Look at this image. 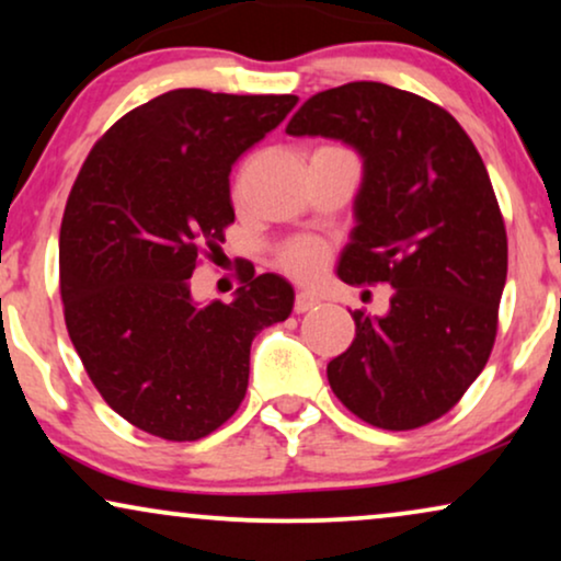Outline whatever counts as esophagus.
I'll list each match as a JSON object with an SVG mask.
<instances>
[{"label": "esophagus", "instance_id": "esophagus-1", "mask_svg": "<svg viewBox=\"0 0 561 561\" xmlns=\"http://www.w3.org/2000/svg\"><path fill=\"white\" fill-rule=\"evenodd\" d=\"M318 305V297L310 295V293H297L295 295V313H308V310H313Z\"/></svg>", "mask_w": 561, "mask_h": 561}]
</instances>
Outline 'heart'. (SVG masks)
Segmentation results:
<instances>
[{"mask_svg": "<svg viewBox=\"0 0 561 561\" xmlns=\"http://www.w3.org/2000/svg\"><path fill=\"white\" fill-rule=\"evenodd\" d=\"M276 261H279V266L289 276H295L300 282H310L323 272L325 261H329V248L316 238H300L282 248Z\"/></svg>", "mask_w": 561, "mask_h": 561, "instance_id": "b5f03b06", "label": "heart"}]
</instances>
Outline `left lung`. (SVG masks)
I'll return each instance as SVG.
<instances>
[{
	"label": "left lung",
	"mask_w": 561,
	"mask_h": 561,
	"mask_svg": "<svg viewBox=\"0 0 561 561\" xmlns=\"http://www.w3.org/2000/svg\"><path fill=\"white\" fill-rule=\"evenodd\" d=\"M293 137L342 139L363 154L346 285L393 287L391 310H354V342L331 359V391L380 430L439 420L484 370L507 279V232L469 134L439 105L382 82L308 98Z\"/></svg>",
	"instance_id": "8db88e82"
}]
</instances>
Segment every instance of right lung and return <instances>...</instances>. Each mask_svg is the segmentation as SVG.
Masks as SVG:
<instances>
[{
    "instance_id": "add662e5",
    "label": "right lung",
    "mask_w": 561,
    "mask_h": 561,
    "mask_svg": "<svg viewBox=\"0 0 561 561\" xmlns=\"http://www.w3.org/2000/svg\"><path fill=\"white\" fill-rule=\"evenodd\" d=\"M297 95L170 90L95 141L59 232L64 321L92 386L134 427L191 443L236 414L251 342L287 321V279L240 268L232 302L198 305L191 274L236 222L230 170Z\"/></svg>"
}]
</instances>
